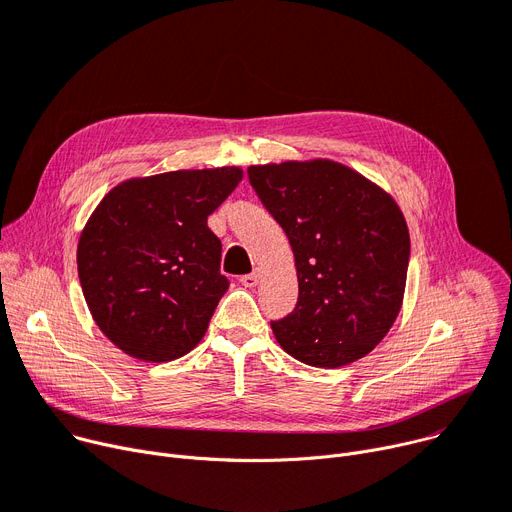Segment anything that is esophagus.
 I'll use <instances>...</instances> for the list:
<instances>
[{"instance_id":"34e87169","label":"esophagus","mask_w":512,"mask_h":512,"mask_svg":"<svg viewBox=\"0 0 512 512\" xmlns=\"http://www.w3.org/2000/svg\"><path fill=\"white\" fill-rule=\"evenodd\" d=\"M259 271H253V274H247V276H241V284L245 288H255L259 284Z\"/></svg>"}]
</instances>
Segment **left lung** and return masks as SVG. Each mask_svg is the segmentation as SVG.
<instances>
[{
    "instance_id": "1",
    "label": "left lung",
    "mask_w": 512,
    "mask_h": 512,
    "mask_svg": "<svg viewBox=\"0 0 512 512\" xmlns=\"http://www.w3.org/2000/svg\"><path fill=\"white\" fill-rule=\"evenodd\" d=\"M249 183L284 228L298 302L271 321L296 360L339 368L374 350L395 323L410 263V232L395 199L333 160L249 166Z\"/></svg>"
}]
</instances>
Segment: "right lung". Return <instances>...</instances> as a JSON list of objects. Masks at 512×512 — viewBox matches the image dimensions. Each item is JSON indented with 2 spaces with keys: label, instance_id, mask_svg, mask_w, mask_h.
I'll return each instance as SVG.
<instances>
[{
  "label": "right lung",
  "instance_id": "1",
  "mask_svg": "<svg viewBox=\"0 0 512 512\" xmlns=\"http://www.w3.org/2000/svg\"><path fill=\"white\" fill-rule=\"evenodd\" d=\"M241 179L236 166L173 170L102 197L80 236L78 276L92 319L119 350L168 362L206 335L230 284L208 216Z\"/></svg>",
  "mask_w": 512,
  "mask_h": 512
}]
</instances>
